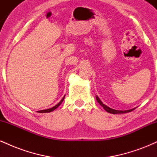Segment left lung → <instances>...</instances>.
I'll use <instances>...</instances> for the list:
<instances>
[{"mask_svg": "<svg viewBox=\"0 0 157 157\" xmlns=\"http://www.w3.org/2000/svg\"><path fill=\"white\" fill-rule=\"evenodd\" d=\"M96 99H97V101L98 102V103L100 104V105H101L102 107L103 108V109H105L106 111H107V112L113 113V114H116V113H124L131 112V111H132L133 110L135 109H129V110H125V111H119V110H115V109H111V108H109V106L105 105V104L102 103V102L101 101V100H100V99L99 98V97L97 96H96Z\"/></svg>", "mask_w": 157, "mask_h": 157, "instance_id": "obj_1", "label": "left lung"}]
</instances>
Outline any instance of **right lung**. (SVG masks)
Here are the masks:
<instances>
[{
  "mask_svg": "<svg viewBox=\"0 0 157 157\" xmlns=\"http://www.w3.org/2000/svg\"><path fill=\"white\" fill-rule=\"evenodd\" d=\"M64 98H65V96H64L63 97V99H62V100H61L57 104V105L54 106V107L51 108V109H45V110H41V111H37V112H39V113H48V112H52V111H53L54 110H55L56 109H57V107H58L59 105H60L61 103H62L63 101Z\"/></svg>",
  "mask_w": 157,
  "mask_h": 157,
  "instance_id": "obj_1",
  "label": "right lung"
}]
</instances>
